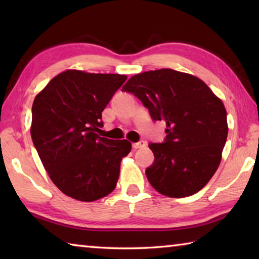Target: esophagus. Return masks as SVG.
<instances>
[{"instance_id":"obj_1","label":"esophagus","mask_w":259,"mask_h":259,"mask_svg":"<svg viewBox=\"0 0 259 259\" xmlns=\"http://www.w3.org/2000/svg\"><path fill=\"white\" fill-rule=\"evenodd\" d=\"M145 146H146V142H144V140H140V142H138V143L133 144V147L135 148V150H138V148H143Z\"/></svg>"}]
</instances>
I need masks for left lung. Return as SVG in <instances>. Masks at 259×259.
<instances>
[{"label": "left lung", "mask_w": 259, "mask_h": 259, "mask_svg": "<svg viewBox=\"0 0 259 259\" xmlns=\"http://www.w3.org/2000/svg\"><path fill=\"white\" fill-rule=\"evenodd\" d=\"M122 91L166 124L164 143L150 144L155 160L146 176L153 188L169 198L202 190L218 169L229 133L222 99L201 78L170 68L136 74Z\"/></svg>", "instance_id": "obj_1"}]
</instances>
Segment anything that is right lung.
Wrapping results in <instances>:
<instances>
[{"mask_svg": "<svg viewBox=\"0 0 259 259\" xmlns=\"http://www.w3.org/2000/svg\"><path fill=\"white\" fill-rule=\"evenodd\" d=\"M126 80L121 74L67 69L36 95L32 136L52 183L69 198L93 202L116 187L126 139L99 137L102 112Z\"/></svg>", "mask_w": 259, "mask_h": 259, "instance_id": "right-lung-1", "label": "right lung"}]
</instances>
